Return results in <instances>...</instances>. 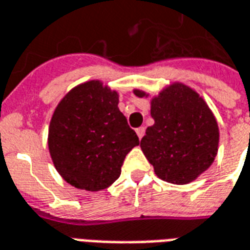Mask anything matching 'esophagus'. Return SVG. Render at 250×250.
I'll return each instance as SVG.
<instances>
[{"instance_id": "34e87169", "label": "esophagus", "mask_w": 250, "mask_h": 250, "mask_svg": "<svg viewBox=\"0 0 250 250\" xmlns=\"http://www.w3.org/2000/svg\"><path fill=\"white\" fill-rule=\"evenodd\" d=\"M136 133H137L138 138H140V140H141V138L144 137V134H145V127H144V126L137 127V129H136Z\"/></svg>"}]
</instances>
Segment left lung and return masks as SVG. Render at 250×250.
<instances>
[{
  "mask_svg": "<svg viewBox=\"0 0 250 250\" xmlns=\"http://www.w3.org/2000/svg\"><path fill=\"white\" fill-rule=\"evenodd\" d=\"M140 98L149 93L133 89ZM150 116L140 146L158 178L176 185L197 180L218 152L220 129L207 101L183 83H172L150 97Z\"/></svg>",
  "mask_w": 250,
  "mask_h": 250,
  "instance_id": "8db88e82",
  "label": "left lung"
}]
</instances>
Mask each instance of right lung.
Returning <instances> with one entry per match:
<instances>
[{
    "mask_svg": "<svg viewBox=\"0 0 250 250\" xmlns=\"http://www.w3.org/2000/svg\"><path fill=\"white\" fill-rule=\"evenodd\" d=\"M120 94L100 80L70 89L50 118L53 165L72 187L98 192L121 174L127 153L140 141L118 109Z\"/></svg>",
    "mask_w": 250,
    "mask_h": 250,
    "instance_id": "obj_1",
    "label": "right lung"
}]
</instances>
